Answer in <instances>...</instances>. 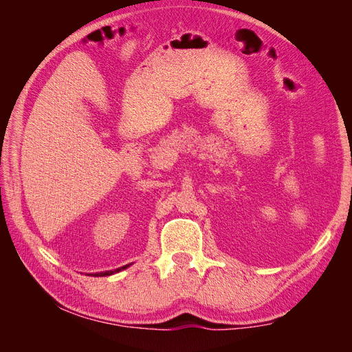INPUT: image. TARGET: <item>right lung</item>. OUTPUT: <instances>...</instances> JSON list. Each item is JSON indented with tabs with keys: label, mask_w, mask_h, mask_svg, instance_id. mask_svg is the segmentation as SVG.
I'll return each mask as SVG.
<instances>
[{
	"label": "right lung",
	"mask_w": 352,
	"mask_h": 352,
	"mask_svg": "<svg viewBox=\"0 0 352 352\" xmlns=\"http://www.w3.org/2000/svg\"><path fill=\"white\" fill-rule=\"evenodd\" d=\"M126 267H129V264H127V265H123V267H120V269H116V270H110V272H101V273H95L94 276H110V274H113V273H117V272H120V270H123V269H126Z\"/></svg>",
	"instance_id": "obj_1"
}]
</instances>
